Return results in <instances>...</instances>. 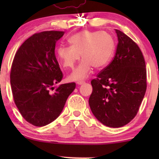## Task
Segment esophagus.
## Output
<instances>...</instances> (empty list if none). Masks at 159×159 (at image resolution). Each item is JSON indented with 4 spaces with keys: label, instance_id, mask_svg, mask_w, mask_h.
<instances>
[{
    "label": "esophagus",
    "instance_id": "34e87169",
    "mask_svg": "<svg viewBox=\"0 0 159 159\" xmlns=\"http://www.w3.org/2000/svg\"><path fill=\"white\" fill-rule=\"evenodd\" d=\"M84 84V81H79L77 82V84H78V85H81V84Z\"/></svg>",
    "mask_w": 159,
    "mask_h": 159
}]
</instances>
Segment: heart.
<instances>
[{
	"mask_svg": "<svg viewBox=\"0 0 159 159\" xmlns=\"http://www.w3.org/2000/svg\"><path fill=\"white\" fill-rule=\"evenodd\" d=\"M70 46L61 45L57 48L55 54L63 68L71 69L82 61L69 76V81H81L88 77L93 66L101 69L111 61L115 50V42L112 36L105 31L82 30L69 39Z\"/></svg>",
	"mask_w": 159,
	"mask_h": 159,
	"instance_id": "b5f03b06",
	"label": "heart"
}]
</instances>
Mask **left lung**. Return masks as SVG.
I'll use <instances>...</instances> for the list:
<instances>
[{
  "mask_svg": "<svg viewBox=\"0 0 159 159\" xmlns=\"http://www.w3.org/2000/svg\"><path fill=\"white\" fill-rule=\"evenodd\" d=\"M117 47L112 61L91 81L89 105L98 121L108 127L126 125L138 114L147 90V69L138 45L116 30Z\"/></svg>",
  "mask_w": 159,
  "mask_h": 159,
  "instance_id": "left-lung-1",
  "label": "left lung"
}]
</instances>
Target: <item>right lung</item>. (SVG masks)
<instances>
[{"label":"right lung","mask_w":159,"mask_h":159,"mask_svg":"<svg viewBox=\"0 0 159 159\" xmlns=\"http://www.w3.org/2000/svg\"><path fill=\"white\" fill-rule=\"evenodd\" d=\"M63 31L37 33L25 40L12 61L10 84L16 107L24 119L35 126L54 121L63 111L75 83L54 87L63 78L56 59L57 41Z\"/></svg>","instance_id":"right-lung-1"}]
</instances>
